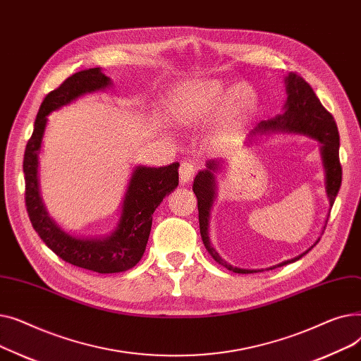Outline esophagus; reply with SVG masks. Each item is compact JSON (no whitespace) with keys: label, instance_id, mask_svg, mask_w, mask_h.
Here are the masks:
<instances>
[{"label":"esophagus","instance_id":"esophagus-1","mask_svg":"<svg viewBox=\"0 0 361 361\" xmlns=\"http://www.w3.org/2000/svg\"><path fill=\"white\" fill-rule=\"evenodd\" d=\"M196 173V164L192 161H183L180 165V181L181 184L190 183Z\"/></svg>","mask_w":361,"mask_h":361}]
</instances>
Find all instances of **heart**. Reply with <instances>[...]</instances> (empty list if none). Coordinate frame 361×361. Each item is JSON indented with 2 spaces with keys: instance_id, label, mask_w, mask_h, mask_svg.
Returning a JSON list of instances; mask_svg holds the SVG:
<instances>
[{
  "instance_id": "obj_1",
  "label": "heart",
  "mask_w": 361,
  "mask_h": 361,
  "mask_svg": "<svg viewBox=\"0 0 361 361\" xmlns=\"http://www.w3.org/2000/svg\"><path fill=\"white\" fill-rule=\"evenodd\" d=\"M256 101L255 90L247 85L228 87L218 80H197L180 89L174 114L178 121L192 124L211 117L228 104L230 120L240 121L255 109Z\"/></svg>"
}]
</instances>
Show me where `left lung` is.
I'll return each instance as SVG.
<instances>
[{
	"instance_id": "8db88e82",
	"label": "left lung",
	"mask_w": 361,
	"mask_h": 361,
	"mask_svg": "<svg viewBox=\"0 0 361 361\" xmlns=\"http://www.w3.org/2000/svg\"><path fill=\"white\" fill-rule=\"evenodd\" d=\"M286 89H287V101H286V105H283V112L272 120L259 123V126L252 133L253 135H256V133H268V131L297 133V135H305V136L313 137L322 143L320 155L325 168V180H326L325 184H326V195L329 199V214H331V207L339 192L341 180H343V168H341V164H339V135H338L336 123L332 117V114L320 104L319 98L316 97V93L313 92L310 85L302 79L300 74L290 73L287 75ZM216 169H219V161H209L206 164V169L199 171L193 183V192L197 197L200 235H202L204 247L219 264H222V267L228 271H233L235 274L259 272L256 269H240L237 267H231V264L226 263L211 245L209 234H207V226H209L211 209L216 196V183H215ZM319 240L320 238H317L313 245H316ZM313 245L305 253H301L300 256L282 262L269 269H275L278 267H283V264H288L301 259L313 249Z\"/></svg>"
}]
</instances>
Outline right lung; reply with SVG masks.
I'll list each match as a JSON object with an SVG mask.
<instances>
[{"mask_svg":"<svg viewBox=\"0 0 361 361\" xmlns=\"http://www.w3.org/2000/svg\"><path fill=\"white\" fill-rule=\"evenodd\" d=\"M111 86L99 67L82 70L49 92L37 112L32 137L25 150V202L35 231L48 247L63 260L98 274L124 272L142 259L152 226V215L164 197L178 185V162L166 166L135 168L123 202L117 228L104 238H78L64 233L49 218L37 185V155L42 145L47 116L82 94Z\"/></svg>","mask_w":361,"mask_h":361,"instance_id":"obj_1","label":"right lung"}]
</instances>
